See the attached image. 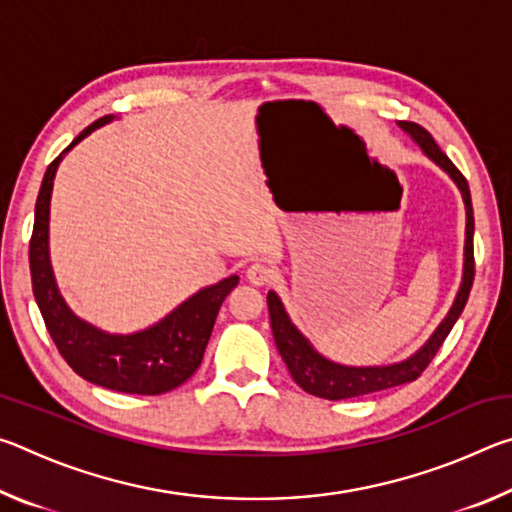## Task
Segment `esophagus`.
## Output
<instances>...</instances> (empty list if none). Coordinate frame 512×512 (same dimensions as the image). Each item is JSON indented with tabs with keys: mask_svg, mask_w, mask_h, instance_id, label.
Segmentation results:
<instances>
[{
	"mask_svg": "<svg viewBox=\"0 0 512 512\" xmlns=\"http://www.w3.org/2000/svg\"><path fill=\"white\" fill-rule=\"evenodd\" d=\"M246 277H248V282H250V284H255V287H262V284L271 282V277H273V268L268 266L266 262H253V264L248 266Z\"/></svg>",
	"mask_w": 512,
	"mask_h": 512,
	"instance_id": "obj_1",
	"label": "esophagus"
}]
</instances>
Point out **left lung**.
Returning a JSON list of instances; mask_svg holds the SVG:
<instances>
[{
	"instance_id": "1",
	"label": "left lung",
	"mask_w": 512,
	"mask_h": 512,
	"mask_svg": "<svg viewBox=\"0 0 512 512\" xmlns=\"http://www.w3.org/2000/svg\"><path fill=\"white\" fill-rule=\"evenodd\" d=\"M400 128L409 133L413 137V142H418L424 155L436 162L445 173H449V178H452L456 187L461 189L467 214L463 282L461 289L456 293L452 309H449V314L443 318V323L436 327V332L431 334V339L424 343L418 352L411 354L409 359L388 363V366H343V363L325 359L323 354L316 352L314 345L300 334V329L291 323V318L287 311H284V305L282 300L277 298V293L268 291V316H271L273 339L277 350H280L293 381H296L302 391L323 397V400H350V397L386 391V388L402 386L418 379L424 368L431 363V359L436 357L440 345L445 343L447 334L452 332L458 316L463 314L467 298H470V289L474 282V212L470 187H467L463 173L454 167V162L440 151V146L433 140L429 131H424L420 124H413V121H400Z\"/></svg>"
}]
</instances>
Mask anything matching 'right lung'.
I'll list each match as a JSON object with an SVG mask.
<instances>
[{
	"mask_svg": "<svg viewBox=\"0 0 512 512\" xmlns=\"http://www.w3.org/2000/svg\"><path fill=\"white\" fill-rule=\"evenodd\" d=\"M108 121H112V115L101 117L85 128L45 171L29 244L33 296H36L47 332L54 339L60 357L69 363L76 375L117 393L162 395L185 384L201 366L216 314H219L225 296L239 284V277L230 275L212 287L201 289L173 309L169 316H164L160 323L135 334L101 332L67 307L56 287L49 262L51 189H54L56 169L63 155L83 137H88L94 128L108 124Z\"/></svg>",
	"mask_w": 512,
	"mask_h": 512,
	"instance_id": "obj_1",
	"label": "right lung"
}]
</instances>
